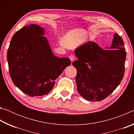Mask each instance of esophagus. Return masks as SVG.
<instances>
[{
    "mask_svg": "<svg viewBox=\"0 0 134 134\" xmlns=\"http://www.w3.org/2000/svg\"><path fill=\"white\" fill-rule=\"evenodd\" d=\"M70 60H71V63L72 62H73L74 60H75V57H74V55H71L70 56Z\"/></svg>",
    "mask_w": 134,
    "mask_h": 134,
    "instance_id": "34e87169",
    "label": "esophagus"
}]
</instances>
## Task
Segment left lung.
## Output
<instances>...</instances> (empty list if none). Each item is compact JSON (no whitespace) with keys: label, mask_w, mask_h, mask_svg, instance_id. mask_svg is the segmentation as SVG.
I'll use <instances>...</instances> for the list:
<instances>
[{"label":"left lung","mask_w":134,"mask_h":134,"mask_svg":"<svg viewBox=\"0 0 134 134\" xmlns=\"http://www.w3.org/2000/svg\"><path fill=\"white\" fill-rule=\"evenodd\" d=\"M109 50L89 41L74 50L78 60L76 81L79 93L86 100L101 101L116 89L124 77L126 53L123 40L115 34Z\"/></svg>","instance_id":"obj_1"}]
</instances>
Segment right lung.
I'll return each mask as SVG.
<instances>
[{"instance_id":"obj_1","label":"right lung","mask_w":134,"mask_h":134,"mask_svg":"<svg viewBox=\"0 0 134 134\" xmlns=\"http://www.w3.org/2000/svg\"><path fill=\"white\" fill-rule=\"evenodd\" d=\"M45 34V29L38 25L25 26L13 35L8 50L13 83L32 97L48 94L55 80L71 64L69 58L54 55Z\"/></svg>"}]
</instances>
